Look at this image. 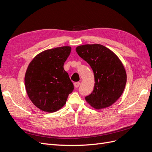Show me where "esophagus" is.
I'll list each match as a JSON object with an SVG mask.
<instances>
[{
	"label": "esophagus",
	"mask_w": 152,
	"mask_h": 152,
	"mask_svg": "<svg viewBox=\"0 0 152 152\" xmlns=\"http://www.w3.org/2000/svg\"><path fill=\"white\" fill-rule=\"evenodd\" d=\"M79 86H80V82H77L74 83V86H75V87H76V88L79 87Z\"/></svg>",
	"instance_id": "obj_1"
}]
</instances>
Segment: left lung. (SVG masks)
<instances>
[{"mask_svg": "<svg viewBox=\"0 0 152 152\" xmlns=\"http://www.w3.org/2000/svg\"><path fill=\"white\" fill-rule=\"evenodd\" d=\"M76 52L94 72V89L85 98L86 102L98 110L113 104L122 94L127 82L121 61L111 50L98 44L79 45Z\"/></svg>", "mask_w": 152, "mask_h": 152, "instance_id": "left-lung-1", "label": "left lung"}]
</instances>
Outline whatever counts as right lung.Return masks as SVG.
<instances>
[{"label":"right lung","instance_id":"obj_1","mask_svg":"<svg viewBox=\"0 0 152 152\" xmlns=\"http://www.w3.org/2000/svg\"><path fill=\"white\" fill-rule=\"evenodd\" d=\"M71 47L45 50L33 59L27 68L25 84L30 99L42 111L52 113L65 104L73 84L63 65Z\"/></svg>","mask_w":152,"mask_h":152}]
</instances>
